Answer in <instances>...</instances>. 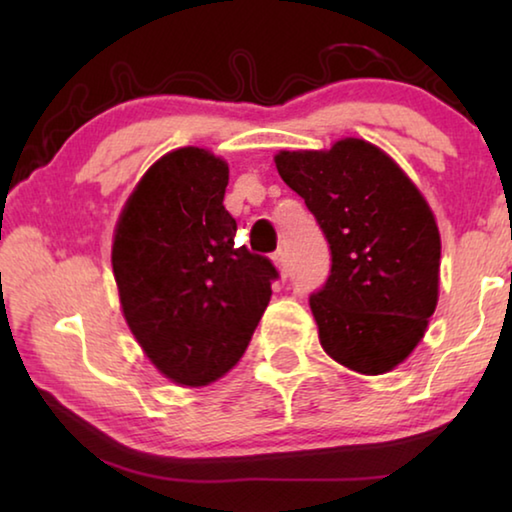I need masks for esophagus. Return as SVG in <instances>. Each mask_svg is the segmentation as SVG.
<instances>
[{"label": "esophagus", "instance_id": "esophagus-1", "mask_svg": "<svg viewBox=\"0 0 512 512\" xmlns=\"http://www.w3.org/2000/svg\"><path fill=\"white\" fill-rule=\"evenodd\" d=\"M273 262H275V266H277V271H280V275L282 277H287L289 275V264H287V253H284L282 248H277L275 253H273Z\"/></svg>", "mask_w": 512, "mask_h": 512}]
</instances>
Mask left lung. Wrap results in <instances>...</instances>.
I'll list each match as a JSON object with an SVG mask.
<instances>
[{"instance_id": "8db88e82", "label": "left lung", "mask_w": 512, "mask_h": 512, "mask_svg": "<svg viewBox=\"0 0 512 512\" xmlns=\"http://www.w3.org/2000/svg\"><path fill=\"white\" fill-rule=\"evenodd\" d=\"M275 167L305 198L332 250L327 282L309 298L320 345L361 375L393 370L438 305L431 207L391 155L357 137L329 151H280Z\"/></svg>"}]
</instances>
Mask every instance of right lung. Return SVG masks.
<instances>
[{
  "instance_id": "right-lung-1",
  "label": "right lung",
  "mask_w": 512,
  "mask_h": 512,
  "mask_svg": "<svg viewBox=\"0 0 512 512\" xmlns=\"http://www.w3.org/2000/svg\"><path fill=\"white\" fill-rule=\"evenodd\" d=\"M228 164L185 146L153 164L121 210L112 241L121 309L164 377L207 386L246 352L271 300V259L235 246Z\"/></svg>"
}]
</instances>
